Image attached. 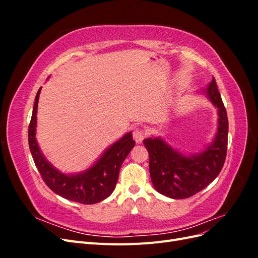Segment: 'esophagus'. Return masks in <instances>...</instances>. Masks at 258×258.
I'll use <instances>...</instances> for the list:
<instances>
[{
	"label": "esophagus",
	"mask_w": 258,
	"mask_h": 258,
	"mask_svg": "<svg viewBox=\"0 0 258 258\" xmlns=\"http://www.w3.org/2000/svg\"><path fill=\"white\" fill-rule=\"evenodd\" d=\"M132 136H134V139H135V141L137 143H142V141H143L144 138H145V135H144L143 130L142 129H138V128L135 129L134 132H132Z\"/></svg>",
	"instance_id": "esophagus-1"
}]
</instances>
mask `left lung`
<instances>
[{"instance_id":"8db88e82","label":"left lung","mask_w":258,"mask_h":258,"mask_svg":"<svg viewBox=\"0 0 258 258\" xmlns=\"http://www.w3.org/2000/svg\"><path fill=\"white\" fill-rule=\"evenodd\" d=\"M217 108V131L204 150L186 155L168 144L161 137L144 139L150 155V174L155 189L172 199L194 196L220 174L226 159L228 118L216 82L213 79L200 91Z\"/></svg>"}]
</instances>
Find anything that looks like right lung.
Here are the masks:
<instances>
[{"instance_id":"1","label":"right lung","mask_w":258,"mask_h":258,"mask_svg":"<svg viewBox=\"0 0 258 258\" xmlns=\"http://www.w3.org/2000/svg\"><path fill=\"white\" fill-rule=\"evenodd\" d=\"M41 89L36 93L29 126V147L44 182L59 196L83 205L98 204L106 199L114 191L122 162L136 144L132 132H127L118 141L107 147L88 169L72 174L61 172L45 158L35 138L37 103Z\"/></svg>"}]
</instances>
